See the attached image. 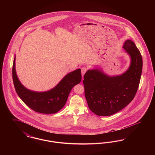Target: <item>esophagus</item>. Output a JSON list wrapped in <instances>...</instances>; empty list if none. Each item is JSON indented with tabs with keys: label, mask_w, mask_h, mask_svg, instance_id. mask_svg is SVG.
<instances>
[{
	"label": "esophagus",
	"mask_w": 155,
	"mask_h": 155,
	"mask_svg": "<svg viewBox=\"0 0 155 155\" xmlns=\"http://www.w3.org/2000/svg\"><path fill=\"white\" fill-rule=\"evenodd\" d=\"M87 70V69L86 67H82L81 68V73H82V77L84 76V75L86 73Z\"/></svg>",
	"instance_id": "esophagus-1"
}]
</instances>
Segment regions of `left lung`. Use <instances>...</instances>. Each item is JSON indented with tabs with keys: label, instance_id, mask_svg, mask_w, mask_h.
<instances>
[{
	"label": "left lung",
	"instance_id": "8db88e82",
	"mask_svg": "<svg viewBox=\"0 0 155 155\" xmlns=\"http://www.w3.org/2000/svg\"><path fill=\"white\" fill-rule=\"evenodd\" d=\"M123 48L131 58L130 66L125 73L111 77L101 70L93 69L84 76L89 108L97 116H108L122 110L137 92L142 70V56L131 40H127Z\"/></svg>",
	"mask_w": 155,
	"mask_h": 155
}]
</instances>
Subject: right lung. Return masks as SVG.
<instances>
[{"label": "right lung", "mask_w": 155, "mask_h": 155, "mask_svg": "<svg viewBox=\"0 0 155 155\" xmlns=\"http://www.w3.org/2000/svg\"><path fill=\"white\" fill-rule=\"evenodd\" d=\"M15 57L12 74L15 91L21 99L33 110L43 113L53 114L61 110L66 103L71 90L81 82V69L67 74L52 89L42 92H35L24 87L19 81L15 68Z\"/></svg>", "instance_id": "add662e5"}]
</instances>
